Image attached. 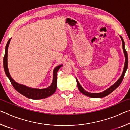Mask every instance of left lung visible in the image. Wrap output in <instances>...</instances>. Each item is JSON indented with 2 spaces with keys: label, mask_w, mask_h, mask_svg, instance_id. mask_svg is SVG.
<instances>
[{
  "label": "left lung",
  "mask_w": 130,
  "mask_h": 130,
  "mask_svg": "<svg viewBox=\"0 0 130 130\" xmlns=\"http://www.w3.org/2000/svg\"><path fill=\"white\" fill-rule=\"evenodd\" d=\"M121 39L122 41V44H123V52H124V53L125 55V58H126V60H125V64H124V69H123V73L119 79L116 81V82L113 85H112L111 87H109L108 89H107V90H105L104 92H100V93H89V92H88L86 91H85L84 89L81 86V85L79 83L78 81L77 80V79L76 78V81H77V86H78V88L79 89V91L81 92V93H83L84 94H85V96H87L88 97H91V98H103V97H105L107 95H108L111 92H112L115 89L117 88L119 86L121 83L122 82V81L124 78V77L125 75V73H126V70L127 69V68H128V54H127V52L126 50V49H125V44H124V40L122 37L120 36Z\"/></svg>",
  "instance_id": "8db88e82"
}]
</instances>
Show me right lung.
Instances as JSON below:
<instances>
[{
	"instance_id": "obj_1",
	"label": "right lung",
	"mask_w": 130,
	"mask_h": 130,
	"mask_svg": "<svg viewBox=\"0 0 130 130\" xmlns=\"http://www.w3.org/2000/svg\"><path fill=\"white\" fill-rule=\"evenodd\" d=\"M10 38L8 41L7 45L6 46L5 48V54L3 57V67L4 69V72L6 76L9 78L11 83L12 84V86L14 87V88L17 91L20 93L22 95L25 96L29 99H42L46 98H47L50 96L52 95L56 91L57 89V73L59 69L62 67V65H59L54 68L53 70V81L52 84L50 86L47 88L45 89H34L25 86V85L22 84H19L13 80L11 77L9 71H8V67H7V52H8V47L9 45L10 42L11 40Z\"/></svg>"
}]
</instances>
